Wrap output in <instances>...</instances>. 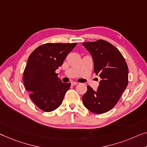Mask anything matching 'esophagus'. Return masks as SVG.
I'll list each match as a JSON object with an SVG mask.
<instances>
[{"label": "esophagus", "instance_id": "obj_1", "mask_svg": "<svg viewBox=\"0 0 147 147\" xmlns=\"http://www.w3.org/2000/svg\"><path fill=\"white\" fill-rule=\"evenodd\" d=\"M78 83L76 82H71V85H73V86H75V85L77 84Z\"/></svg>", "mask_w": 147, "mask_h": 147}]
</instances>
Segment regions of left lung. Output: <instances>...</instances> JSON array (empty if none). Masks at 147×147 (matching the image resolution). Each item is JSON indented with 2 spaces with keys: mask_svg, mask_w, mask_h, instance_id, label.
I'll use <instances>...</instances> for the list:
<instances>
[{
  "mask_svg": "<svg viewBox=\"0 0 147 147\" xmlns=\"http://www.w3.org/2000/svg\"><path fill=\"white\" fill-rule=\"evenodd\" d=\"M82 45L92 57L94 71L101 78L96 91L87 86L83 104L92 112L104 113L115 106L127 86L128 67L119 50L108 41L100 39Z\"/></svg>",
  "mask_w": 147,
  "mask_h": 147,
  "instance_id": "obj_1",
  "label": "left lung"
}]
</instances>
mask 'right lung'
Returning a JSON list of instances; mask_svg holds the SVG:
<instances>
[{
    "instance_id": "right-lung-1",
    "label": "right lung",
    "mask_w": 147,
    "mask_h": 147,
    "mask_svg": "<svg viewBox=\"0 0 147 147\" xmlns=\"http://www.w3.org/2000/svg\"><path fill=\"white\" fill-rule=\"evenodd\" d=\"M76 45V43H46L36 48L28 57L24 85L32 101L43 111H53L62 104L71 82H63L55 70Z\"/></svg>"
}]
</instances>
